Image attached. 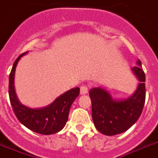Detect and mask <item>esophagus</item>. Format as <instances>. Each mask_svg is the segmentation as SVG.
Instances as JSON below:
<instances>
[{"label": "esophagus", "mask_w": 158, "mask_h": 158, "mask_svg": "<svg viewBox=\"0 0 158 158\" xmlns=\"http://www.w3.org/2000/svg\"><path fill=\"white\" fill-rule=\"evenodd\" d=\"M88 92V87L87 85H82L80 87V94H87Z\"/></svg>", "instance_id": "obj_1"}]
</instances>
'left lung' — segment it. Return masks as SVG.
Returning <instances> with one entry per match:
<instances>
[{
    "label": "left lung",
    "mask_w": 158,
    "mask_h": 158,
    "mask_svg": "<svg viewBox=\"0 0 158 158\" xmlns=\"http://www.w3.org/2000/svg\"><path fill=\"white\" fill-rule=\"evenodd\" d=\"M137 63L141 66V61ZM140 83L137 90L128 99L114 101L106 91L92 88L89 91L92 101V116L100 132L114 135L128 130L139 119L145 102V74L139 66L132 68Z\"/></svg>",
    "instance_id": "obj_1"
}]
</instances>
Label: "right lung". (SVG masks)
Masks as SVG:
<instances>
[{
    "label": "right lung",
    "mask_w": 158,
    "mask_h": 158,
    "mask_svg": "<svg viewBox=\"0 0 158 158\" xmlns=\"http://www.w3.org/2000/svg\"><path fill=\"white\" fill-rule=\"evenodd\" d=\"M26 53H22L15 60L9 77V97L13 111L19 121L34 132L42 135L58 132L66 125L70 106L79 95L80 89L75 88L67 91L45 108L34 110L21 105L15 94L14 81L18 61Z\"/></svg>",
    "instance_id": "1"
}]
</instances>
